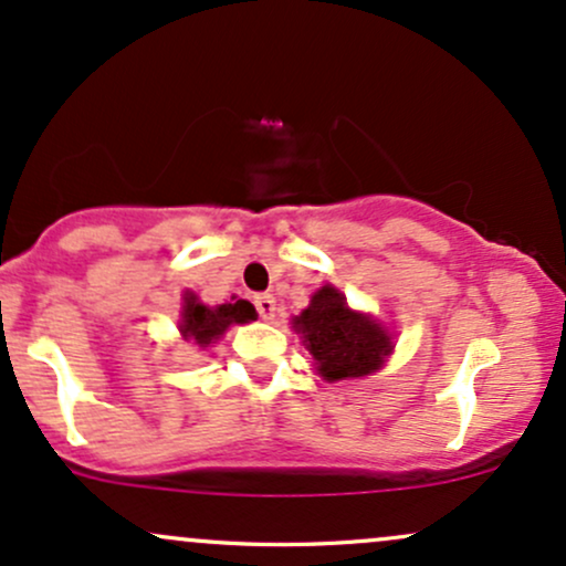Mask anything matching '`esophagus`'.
Returning <instances> with one entry per match:
<instances>
[{"instance_id": "34e87169", "label": "esophagus", "mask_w": 566, "mask_h": 566, "mask_svg": "<svg viewBox=\"0 0 566 566\" xmlns=\"http://www.w3.org/2000/svg\"><path fill=\"white\" fill-rule=\"evenodd\" d=\"M256 310H259V315L264 317V321H272V317H275V310H277V304H275V296L272 294H259L256 300Z\"/></svg>"}]
</instances>
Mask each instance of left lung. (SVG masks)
I'll return each instance as SVG.
<instances>
[{
    "instance_id": "1",
    "label": "left lung",
    "mask_w": 566,
    "mask_h": 566,
    "mask_svg": "<svg viewBox=\"0 0 566 566\" xmlns=\"http://www.w3.org/2000/svg\"><path fill=\"white\" fill-rule=\"evenodd\" d=\"M294 332L313 355L315 371L326 382L368 377L392 353V336L371 315L347 307L345 294L321 285L294 317Z\"/></svg>"
}]
</instances>
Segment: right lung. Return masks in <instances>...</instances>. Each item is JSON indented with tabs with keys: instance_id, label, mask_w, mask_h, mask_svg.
<instances>
[{
	"instance_id": "right-lung-1",
	"label": "right lung",
	"mask_w": 566,
	"mask_h": 566,
	"mask_svg": "<svg viewBox=\"0 0 566 566\" xmlns=\"http://www.w3.org/2000/svg\"><path fill=\"white\" fill-rule=\"evenodd\" d=\"M251 321H256V310H253L251 302L238 300L232 304H216V307H208V304H202L198 300V294L187 291L181 304L179 332L187 342L208 347L213 345L216 339H221V334H224L232 323Z\"/></svg>"
}]
</instances>
